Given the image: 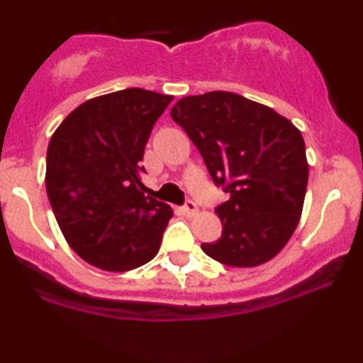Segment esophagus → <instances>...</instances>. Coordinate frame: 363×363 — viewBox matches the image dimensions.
I'll list each match as a JSON object with an SVG mask.
<instances>
[{
  "label": "esophagus",
  "mask_w": 363,
  "mask_h": 363,
  "mask_svg": "<svg viewBox=\"0 0 363 363\" xmlns=\"http://www.w3.org/2000/svg\"><path fill=\"white\" fill-rule=\"evenodd\" d=\"M182 213H184L186 216H194L196 213H198V206H196V203H194V201L187 199L184 206H182Z\"/></svg>",
  "instance_id": "1"
}]
</instances>
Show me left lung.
<instances>
[{
  "mask_svg": "<svg viewBox=\"0 0 363 363\" xmlns=\"http://www.w3.org/2000/svg\"><path fill=\"white\" fill-rule=\"evenodd\" d=\"M230 199L215 211L221 238L203 243L230 267H257L277 255L303 213L308 160L303 135L265 104L228 91L186 96L170 110Z\"/></svg>",
  "mask_w": 363,
  "mask_h": 363,
  "instance_id": "8db88e82",
  "label": "left lung"
}]
</instances>
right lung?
<instances>
[{"instance_id": "right-lung-1", "label": "right lung", "mask_w": 363, "mask_h": 363, "mask_svg": "<svg viewBox=\"0 0 363 363\" xmlns=\"http://www.w3.org/2000/svg\"><path fill=\"white\" fill-rule=\"evenodd\" d=\"M172 99L140 87L98 96L52 135L47 196L67 243L94 267L126 272L159 252L172 209L145 194L140 162Z\"/></svg>"}]
</instances>
